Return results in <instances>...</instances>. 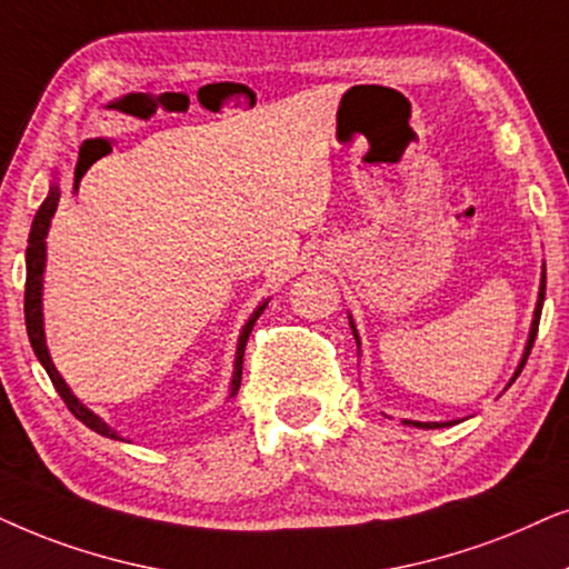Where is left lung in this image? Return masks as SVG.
<instances>
[{
    "label": "left lung",
    "mask_w": 569,
    "mask_h": 569,
    "mask_svg": "<svg viewBox=\"0 0 569 569\" xmlns=\"http://www.w3.org/2000/svg\"><path fill=\"white\" fill-rule=\"evenodd\" d=\"M543 293H547V268H543V272H541V289H539V301H536V312H533L531 332H528V343H526V351H522V359H520V363H518V369H515V375H512V380H510V382L518 380V375L522 372V367H526V361H528V353H531V348H533L536 332H539L541 307H543ZM351 330H353V336H356V325H353V320H351ZM356 343H359V336H356ZM403 423H408V427H421V429H442V427H452V421H408V419H403Z\"/></svg>",
    "instance_id": "1"
}]
</instances>
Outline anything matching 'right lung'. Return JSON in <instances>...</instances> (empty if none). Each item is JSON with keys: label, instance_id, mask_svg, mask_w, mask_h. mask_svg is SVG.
<instances>
[{"label": "right lung", "instance_id": "1", "mask_svg": "<svg viewBox=\"0 0 569 569\" xmlns=\"http://www.w3.org/2000/svg\"><path fill=\"white\" fill-rule=\"evenodd\" d=\"M57 202H59V187L51 184L47 200L41 202V208H38V213L33 218V226H30L28 249H26V268H28V276H26V328H28V338H30V346H33L36 356H38V361H41V367L47 369V375L51 377V382H54V388H57L59 396H62L67 408H70V411L78 416V419L86 423V427L98 431V435L119 439V435L109 427V423H106L103 419H98V416L90 411V408L82 406L80 400L72 396L70 385L62 380V375L57 372L54 361H51L49 348H47V336H43L41 297H43V270H47V233H49L51 218H54ZM264 305H268V301H262V305L254 309V315L249 317L244 328H241L239 346H237V361H233V377H231L229 398L237 396V390H239V385H241V363H244L247 338H249V332H252V328H254L257 317L262 315Z\"/></svg>", "mask_w": 569, "mask_h": 569}]
</instances>
